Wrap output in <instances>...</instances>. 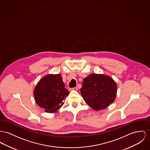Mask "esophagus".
I'll list each match as a JSON object with an SVG mask.
<instances>
[{
  "instance_id": "obj_1",
  "label": "esophagus",
  "mask_w": 150,
  "mask_h": 150,
  "mask_svg": "<svg viewBox=\"0 0 150 150\" xmlns=\"http://www.w3.org/2000/svg\"><path fill=\"white\" fill-rule=\"evenodd\" d=\"M77 89H78L77 88V87H75V88H70L69 90L71 91V90H77Z\"/></svg>"
}]
</instances>
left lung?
<instances>
[{
	"label": "left lung",
	"instance_id": "obj_1",
	"mask_svg": "<svg viewBox=\"0 0 150 150\" xmlns=\"http://www.w3.org/2000/svg\"><path fill=\"white\" fill-rule=\"evenodd\" d=\"M80 90L85 102L98 111L106 108L114 101L117 85L109 76L94 73L84 79Z\"/></svg>",
	"mask_w": 150,
	"mask_h": 150
}]
</instances>
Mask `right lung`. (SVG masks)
I'll return each mask as SVG.
<instances>
[{"label": "right lung", "instance_id": "add662e5", "mask_svg": "<svg viewBox=\"0 0 150 150\" xmlns=\"http://www.w3.org/2000/svg\"><path fill=\"white\" fill-rule=\"evenodd\" d=\"M69 94V91L65 88L60 74H49L44 76L33 90L35 100L38 105L49 113L59 110Z\"/></svg>", "mask_w": 150, "mask_h": 150}]
</instances>
